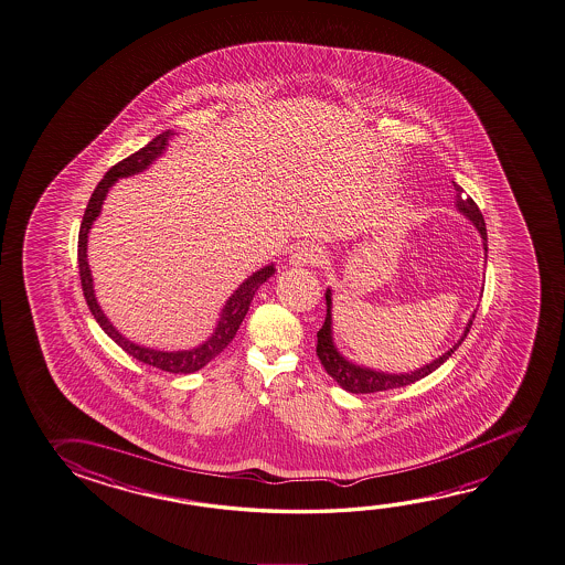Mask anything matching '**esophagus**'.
<instances>
[{
    "instance_id": "1",
    "label": "esophagus",
    "mask_w": 565,
    "mask_h": 565,
    "mask_svg": "<svg viewBox=\"0 0 565 565\" xmlns=\"http://www.w3.org/2000/svg\"><path fill=\"white\" fill-rule=\"evenodd\" d=\"M324 259H327V254H324L323 248H319L315 244H306V246L297 248L291 254L289 264L297 266V268H301V266H321V264H324Z\"/></svg>"
}]
</instances>
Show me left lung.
Listing matches in <instances>:
<instances>
[{
    "label": "left lung",
    "mask_w": 565,
    "mask_h": 565,
    "mask_svg": "<svg viewBox=\"0 0 565 565\" xmlns=\"http://www.w3.org/2000/svg\"><path fill=\"white\" fill-rule=\"evenodd\" d=\"M455 186V209L471 221L472 226L479 231L482 238V250H484V258H487V226H484V218H482L481 211L477 203L472 201L471 196L462 199L461 186L454 183ZM324 301H327V317H324V323L319 333H317V356L324 366L327 374L341 386L342 390L351 392V394H371V392H382V390L392 388H404L407 384H414L417 380L426 379L427 374L437 371L441 364H444L451 354H454L459 344L465 341V337L471 329L472 319L477 311H472L469 323L465 324V331H462L461 339L455 342L454 347L449 351L444 352L439 359L427 362L422 369L409 372H384L371 369V366H364V364H356V362L349 361L344 354H342L337 344H334L333 337V291L331 287H327L324 291Z\"/></svg>",
    "instance_id": "1"
}]
</instances>
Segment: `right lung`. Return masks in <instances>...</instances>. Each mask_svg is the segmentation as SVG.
Returning <instances> with one entry per match:
<instances>
[{"instance_id":"right-lung-1","label":"right lung","mask_w":565,"mask_h":565,"mask_svg":"<svg viewBox=\"0 0 565 565\" xmlns=\"http://www.w3.org/2000/svg\"><path fill=\"white\" fill-rule=\"evenodd\" d=\"M173 136L175 134L171 130L159 134L158 138L151 139L146 148L139 149L136 153H131L130 158H126L120 163L111 167L110 171L104 175L103 181L94 189L88 206L84 211L81 232H78V269H81L84 299L88 303V309L94 315L96 323L103 327L104 333L108 334L111 341L116 342L128 354H131L134 359L146 362L149 366H156L159 371L173 372V374H193V372L201 371L203 366L213 361L216 354H221L228 347V342L234 339V334L241 329L242 321L250 309L252 299L256 296L258 287L266 284L276 274V266L268 264V266L259 268L258 271H254L252 276L242 281L241 286L234 289V294L226 299V303L221 309V317L216 321V327H214L213 333L206 341L196 344V347H191V349H185V351H158V349L141 347V344H136L130 339H126L110 323V319L104 315L103 307L98 306V299L94 294L93 274H90L88 254H86L88 232L93 228L94 221L103 213V204L110 186L118 179L138 175L141 171H146L156 159L163 156V151L169 146V139Z\"/></svg>"}]
</instances>
